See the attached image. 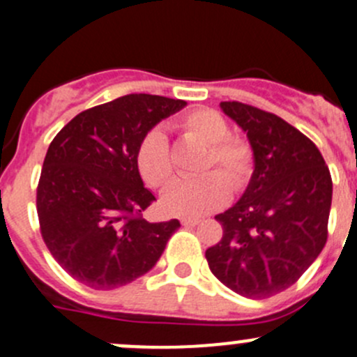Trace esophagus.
<instances>
[{"label": "esophagus", "mask_w": 357, "mask_h": 357, "mask_svg": "<svg viewBox=\"0 0 357 357\" xmlns=\"http://www.w3.org/2000/svg\"><path fill=\"white\" fill-rule=\"evenodd\" d=\"M200 222V219H193V218H185L181 219L183 226H197Z\"/></svg>", "instance_id": "34e87169"}]
</instances>
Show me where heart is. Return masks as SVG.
<instances>
[{
  "label": "heart",
  "instance_id": "1",
  "mask_svg": "<svg viewBox=\"0 0 357 357\" xmlns=\"http://www.w3.org/2000/svg\"><path fill=\"white\" fill-rule=\"evenodd\" d=\"M174 128L186 138L205 145L199 179L179 181L165 192L162 208L171 215L208 214L222 207L231 192H243L254 174V149L245 138L229 135L228 121L212 109H193L176 121ZM136 165L143 181L153 190H165L174 181V162L167 138L160 129L143 136L136 150Z\"/></svg>",
  "mask_w": 357,
  "mask_h": 357
}]
</instances>
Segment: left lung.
Segmentation results:
<instances>
[{
    "mask_svg": "<svg viewBox=\"0 0 357 357\" xmlns=\"http://www.w3.org/2000/svg\"><path fill=\"white\" fill-rule=\"evenodd\" d=\"M221 109L254 149L243 197L215 221L222 238L205 250L212 275L248 298L294 285L328 238L332 176L318 146L278 115L240 102Z\"/></svg>",
    "mask_w": 357,
    "mask_h": 357,
    "instance_id": "obj_1",
    "label": "left lung"
}]
</instances>
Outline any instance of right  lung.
I'll return each mask as SVG.
<instances>
[{
	"label": "right lung",
	"mask_w": 357,
	"mask_h": 357,
	"mask_svg": "<svg viewBox=\"0 0 357 357\" xmlns=\"http://www.w3.org/2000/svg\"><path fill=\"white\" fill-rule=\"evenodd\" d=\"M185 105L126 95L77 114L50 143L36 193L39 229L55 261L82 285L112 290L139 278L181 226L143 218L155 197L143 186L136 150Z\"/></svg>",
	"instance_id": "right-lung-1"
}]
</instances>
